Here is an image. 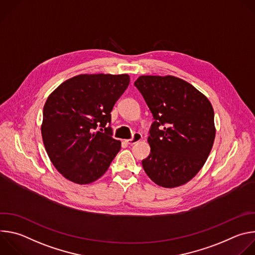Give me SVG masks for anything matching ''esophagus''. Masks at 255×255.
<instances>
[{
    "label": "esophagus",
    "mask_w": 255,
    "mask_h": 255,
    "mask_svg": "<svg viewBox=\"0 0 255 255\" xmlns=\"http://www.w3.org/2000/svg\"><path fill=\"white\" fill-rule=\"evenodd\" d=\"M141 139H142V135H141L140 133H134L133 137H132L131 139H127V140H125V142H126L127 144H129V145H133V144L137 143L138 141H140Z\"/></svg>",
    "instance_id": "obj_1"
}]
</instances>
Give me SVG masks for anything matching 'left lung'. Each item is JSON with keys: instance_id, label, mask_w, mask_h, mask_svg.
Returning <instances> with one entry per match:
<instances>
[{"instance_id": "left-lung-1", "label": "left lung", "mask_w": 255, "mask_h": 255, "mask_svg": "<svg viewBox=\"0 0 255 255\" xmlns=\"http://www.w3.org/2000/svg\"><path fill=\"white\" fill-rule=\"evenodd\" d=\"M134 86L154 122L148 136L150 154L142 166L160 187L187 184L203 167L216 135L210 101L188 82L172 76H141Z\"/></svg>"}]
</instances>
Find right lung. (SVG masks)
<instances>
[{
  "mask_svg": "<svg viewBox=\"0 0 255 255\" xmlns=\"http://www.w3.org/2000/svg\"><path fill=\"white\" fill-rule=\"evenodd\" d=\"M129 83L126 74L80 75L47 98L42 139L52 164L66 179L91 184L110 166L121 148L109 126L111 111Z\"/></svg>",
  "mask_w": 255,
  "mask_h": 255,
  "instance_id": "add662e5",
  "label": "right lung"
}]
</instances>
